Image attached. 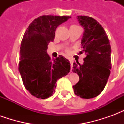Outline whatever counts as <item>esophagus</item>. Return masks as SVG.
Wrapping results in <instances>:
<instances>
[{"mask_svg":"<svg viewBox=\"0 0 124 124\" xmlns=\"http://www.w3.org/2000/svg\"><path fill=\"white\" fill-rule=\"evenodd\" d=\"M69 61H70V63L71 64V66H73V63H74V61H73V60L70 59L69 60Z\"/></svg>","mask_w":124,"mask_h":124,"instance_id":"34e87169","label":"esophagus"}]
</instances>
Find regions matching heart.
<instances>
[{
    "mask_svg": "<svg viewBox=\"0 0 124 124\" xmlns=\"http://www.w3.org/2000/svg\"><path fill=\"white\" fill-rule=\"evenodd\" d=\"M66 51H67V52H68V49H67V50H66Z\"/></svg>",
    "mask_w": 124,
    "mask_h": 124,
    "instance_id": "heart-1",
    "label": "heart"
}]
</instances>
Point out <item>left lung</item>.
Listing matches in <instances>:
<instances>
[{"instance_id":"1","label":"left lung","mask_w":124,"mask_h":124,"mask_svg":"<svg viewBox=\"0 0 124 124\" xmlns=\"http://www.w3.org/2000/svg\"><path fill=\"white\" fill-rule=\"evenodd\" d=\"M84 32L82 48L86 54L83 64H73V72L79 76V82L73 86L76 96L90 99L98 96L106 86L112 68L111 46L103 27L94 18L78 16Z\"/></svg>"}]
</instances>
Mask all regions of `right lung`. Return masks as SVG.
I'll return each instance as SVG.
<instances>
[{"instance_id": "1", "label": "right lung", "mask_w": 124, "mask_h": 124, "mask_svg": "<svg viewBox=\"0 0 124 124\" xmlns=\"http://www.w3.org/2000/svg\"><path fill=\"white\" fill-rule=\"evenodd\" d=\"M70 16L43 15L33 20L21 42L18 70L25 88L37 98H48L54 93L57 80L70 72V64L59 56L52 60L48 45L54 40L55 31Z\"/></svg>"}]
</instances>
